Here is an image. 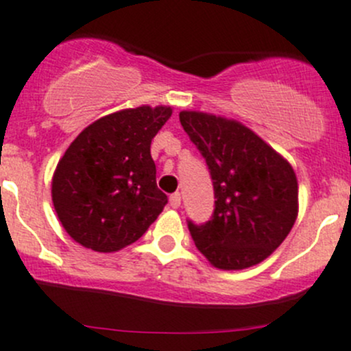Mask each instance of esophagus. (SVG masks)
<instances>
[{"mask_svg":"<svg viewBox=\"0 0 351 351\" xmlns=\"http://www.w3.org/2000/svg\"><path fill=\"white\" fill-rule=\"evenodd\" d=\"M180 204H182V195H180L178 192L173 193V195L169 197V205H171L173 208H178Z\"/></svg>","mask_w":351,"mask_h":351,"instance_id":"1","label":"esophagus"}]
</instances>
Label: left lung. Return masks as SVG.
<instances>
[{"label":"left lung","mask_w":351,"mask_h":351,"mask_svg":"<svg viewBox=\"0 0 351 351\" xmlns=\"http://www.w3.org/2000/svg\"><path fill=\"white\" fill-rule=\"evenodd\" d=\"M180 122L205 158L215 208L208 222L189 221L197 250L221 270L261 263L289 236L299 214L290 162L241 122L183 110Z\"/></svg>","instance_id":"left-lung-1"}]
</instances>
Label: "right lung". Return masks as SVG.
Segmentation results:
<instances>
[{
  "mask_svg": "<svg viewBox=\"0 0 351 351\" xmlns=\"http://www.w3.org/2000/svg\"><path fill=\"white\" fill-rule=\"evenodd\" d=\"M171 113L165 105L119 110L71 143L52 176V204L74 241L113 253L158 219L168 197L156 185L151 141Z\"/></svg>",
  "mask_w": 351,
  "mask_h": 351,
  "instance_id": "1",
  "label": "right lung"
}]
</instances>
